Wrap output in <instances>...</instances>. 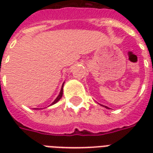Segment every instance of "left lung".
<instances>
[{
  "instance_id": "8db88e82",
  "label": "left lung",
  "mask_w": 153,
  "mask_h": 153,
  "mask_svg": "<svg viewBox=\"0 0 153 153\" xmlns=\"http://www.w3.org/2000/svg\"><path fill=\"white\" fill-rule=\"evenodd\" d=\"M106 108H107V107H106Z\"/></svg>"
}]
</instances>
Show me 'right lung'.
<instances>
[{"mask_svg": "<svg viewBox=\"0 0 153 153\" xmlns=\"http://www.w3.org/2000/svg\"><path fill=\"white\" fill-rule=\"evenodd\" d=\"M62 89H61V91H60V93H59V96H58L57 98H56V99H55V100L52 102V104H51V105L56 103V102H57L59 100L60 98H62Z\"/></svg>", "mask_w": 153, "mask_h": 153, "instance_id": "add662e5", "label": "right lung"}]
</instances>
